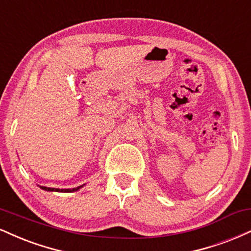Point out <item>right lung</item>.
I'll list each match as a JSON object with an SVG mask.
<instances>
[{"mask_svg":"<svg viewBox=\"0 0 251 251\" xmlns=\"http://www.w3.org/2000/svg\"><path fill=\"white\" fill-rule=\"evenodd\" d=\"M84 185L78 186L76 188H68V189H59V188H50V187H44V186H39V188H42L43 191L47 192H60V193H72V192H77L83 187Z\"/></svg>","mask_w":251,"mask_h":251,"instance_id":"obj_1","label":"right lung"}]
</instances>
